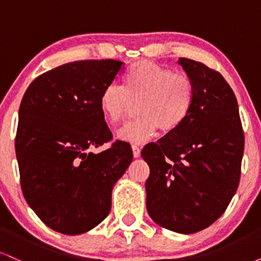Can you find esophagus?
<instances>
[{
    "label": "esophagus",
    "instance_id": "34e87169",
    "mask_svg": "<svg viewBox=\"0 0 261 261\" xmlns=\"http://www.w3.org/2000/svg\"><path fill=\"white\" fill-rule=\"evenodd\" d=\"M133 152H134V157L139 158L141 154V148L137 147V146H133Z\"/></svg>",
    "mask_w": 261,
    "mask_h": 261
}]
</instances>
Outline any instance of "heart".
Returning <instances> with one entry per match:
<instances>
[{
  "mask_svg": "<svg viewBox=\"0 0 261 261\" xmlns=\"http://www.w3.org/2000/svg\"><path fill=\"white\" fill-rule=\"evenodd\" d=\"M140 119L124 125L118 137L133 145L147 142L157 134L172 133L187 120L194 103V85L188 76L175 73L151 61L131 66L124 76V85L106 87L99 108L110 125L126 118L133 104H139Z\"/></svg>",
  "mask_w": 261,
  "mask_h": 261,
  "instance_id": "b5f03b06",
  "label": "heart"
}]
</instances>
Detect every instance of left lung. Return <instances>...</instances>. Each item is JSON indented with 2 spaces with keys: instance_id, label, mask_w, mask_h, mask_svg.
I'll use <instances>...</instances> for the list:
<instances>
[{
  "instance_id": "8db88e82",
  "label": "left lung",
  "mask_w": 261,
  "mask_h": 261,
  "mask_svg": "<svg viewBox=\"0 0 261 261\" xmlns=\"http://www.w3.org/2000/svg\"><path fill=\"white\" fill-rule=\"evenodd\" d=\"M178 64L194 85L191 112L141 155L149 166L148 215L161 227L190 234L218 220L234 196L244 134L236 95L222 74L190 59Z\"/></svg>"
}]
</instances>
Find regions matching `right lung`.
<instances>
[{"mask_svg":"<svg viewBox=\"0 0 261 261\" xmlns=\"http://www.w3.org/2000/svg\"><path fill=\"white\" fill-rule=\"evenodd\" d=\"M116 60L68 62L28 87L19 107L16 155L25 201L47 227L74 236L110 212L112 191L133 162L127 142L113 139L99 108L124 67Z\"/></svg>","mask_w":261,"mask_h":261,"instance_id":"right-lung-1","label":"right lung"}]
</instances>
